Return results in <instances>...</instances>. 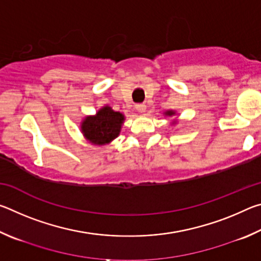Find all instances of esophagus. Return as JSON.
I'll return each mask as SVG.
<instances>
[{
  "instance_id": "obj_1",
  "label": "esophagus",
  "mask_w": 261,
  "mask_h": 261,
  "mask_svg": "<svg viewBox=\"0 0 261 261\" xmlns=\"http://www.w3.org/2000/svg\"><path fill=\"white\" fill-rule=\"evenodd\" d=\"M135 108H136L137 110H138L139 113H145V110H146V105L138 103V105L135 106Z\"/></svg>"
}]
</instances>
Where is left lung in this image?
<instances>
[{"label":"left lung","mask_w":261,"mask_h":261,"mask_svg":"<svg viewBox=\"0 0 261 261\" xmlns=\"http://www.w3.org/2000/svg\"><path fill=\"white\" fill-rule=\"evenodd\" d=\"M167 116H173V115H175V112L174 110H167V112L165 113ZM175 123V122H174Z\"/></svg>","instance_id":"1"}]
</instances>
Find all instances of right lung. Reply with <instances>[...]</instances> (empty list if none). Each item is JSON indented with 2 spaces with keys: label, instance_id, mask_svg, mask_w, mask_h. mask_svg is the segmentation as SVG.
Masks as SVG:
<instances>
[{
  "label": "right lung",
  "instance_id": "obj_1",
  "mask_svg": "<svg viewBox=\"0 0 261 261\" xmlns=\"http://www.w3.org/2000/svg\"><path fill=\"white\" fill-rule=\"evenodd\" d=\"M125 117L120 112H115L109 106H105L93 116H86L81 125L82 134L86 140L94 145H106L117 138Z\"/></svg>",
  "mask_w": 261,
  "mask_h": 261
}]
</instances>
